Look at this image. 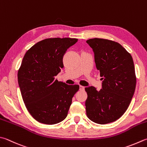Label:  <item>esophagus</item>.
I'll use <instances>...</instances> for the list:
<instances>
[{"label": "esophagus", "mask_w": 147, "mask_h": 147, "mask_svg": "<svg viewBox=\"0 0 147 147\" xmlns=\"http://www.w3.org/2000/svg\"><path fill=\"white\" fill-rule=\"evenodd\" d=\"M84 87L82 86H79V90L80 91H84Z\"/></svg>", "instance_id": "esophagus-1"}]
</instances>
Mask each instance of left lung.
<instances>
[{
    "instance_id": "left-lung-1",
    "label": "left lung",
    "mask_w": 147,
    "mask_h": 147,
    "mask_svg": "<svg viewBox=\"0 0 147 147\" xmlns=\"http://www.w3.org/2000/svg\"><path fill=\"white\" fill-rule=\"evenodd\" d=\"M93 49L96 67L102 77V89L85 88L86 115L93 122L116 121L128 108L134 95L136 77L131 55L120 43L102 38L86 41Z\"/></svg>"
}]
</instances>
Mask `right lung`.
<instances>
[{"instance_id": "add662e5", "label": "right lung", "mask_w": 147, "mask_h": 147, "mask_svg": "<svg viewBox=\"0 0 147 147\" xmlns=\"http://www.w3.org/2000/svg\"><path fill=\"white\" fill-rule=\"evenodd\" d=\"M76 38H54L41 40L26 52L18 71V82L27 111L36 120L47 125L67 117L77 84L58 81L63 58Z\"/></svg>"}]
</instances>
